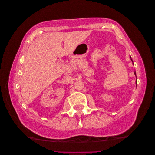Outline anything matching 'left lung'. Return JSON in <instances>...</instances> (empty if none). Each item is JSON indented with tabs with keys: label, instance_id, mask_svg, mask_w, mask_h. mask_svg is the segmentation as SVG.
<instances>
[{
	"label": "left lung",
	"instance_id": "obj_1",
	"mask_svg": "<svg viewBox=\"0 0 155 155\" xmlns=\"http://www.w3.org/2000/svg\"><path fill=\"white\" fill-rule=\"evenodd\" d=\"M131 60H132V59H131ZM134 74L136 75V72H134ZM136 83H137V81H136Z\"/></svg>",
	"mask_w": 155,
	"mask_h": 155
}]
</instances>
